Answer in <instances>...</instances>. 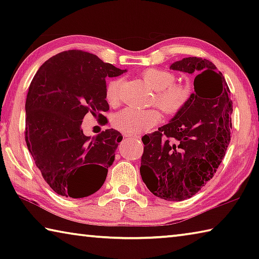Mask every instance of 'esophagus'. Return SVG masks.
Instances as JSON below:
<instances>
[{
    "label": "esophagus",
    "instance_id": "1",
    "mask_svg": "<svg viewBox=\"0 0 259 259\" xmlns=\"http://www.w3.org/2000/svg\"><path fill=\"white\" fill-rule=\"evenodd\" d=\"M129 137L131 138V139H140V136H129Z\"/></svg>",
    "mask_w": 259,
    "mask_h": 259
}]
</instances>
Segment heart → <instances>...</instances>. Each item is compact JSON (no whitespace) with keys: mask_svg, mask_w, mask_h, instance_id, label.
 Wrapping results in <instances>:
<instances>
[{"mask_svg":"<svg viewBox=\"0 0 259 259\" xmlns=\"http://www.w3.org/2000/svg\"><path fill=\"white\" fill-rule=\"evenodd\" d=\"M143 80L156 93L155 102L162 111L169 115L182 111L190 94L185 87L174 85L175 76L164 69L148 68L142 73ZM119 80H112L106 85V99L115 104L119 99ZM160 121V114L155 109H137L128 107L114 115L113 124L124 134L137 135L152 129Z\"/></svg>","mask_w":259,"mask_h":259,"instance_id":"obj_1","label":"heart"}]
</instances>
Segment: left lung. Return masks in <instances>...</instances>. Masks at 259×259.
Returning <instances> with one entry per match:
<instances>
[{"instance_id": "8db88e82", "label": "left lung", "mask_w": 259, "mask_h": 259, "mask_svg": "<svg viewBox=\"0 0 259 259\" xmlns=\"http://www.w3.org/2000/svg\"><path fill=\"white\" fill-rule=\"evenodd\" d=\"M170 69L193 74L195 91L169 123L142 138L140 176L157 198L183 201L213 177L224 159L233 106L225 78L211 61L188 57Z\"/></svg>"}]
</instances>
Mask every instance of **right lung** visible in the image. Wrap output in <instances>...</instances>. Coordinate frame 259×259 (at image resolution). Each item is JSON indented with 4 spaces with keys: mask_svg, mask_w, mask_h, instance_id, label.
Masks as SVG:
<instances>
[{
    "mask_svg": "<svg viewBox=\"0 0 259 259\" xmlns=\"http://www.w3.org/2000/svg\"><path fill=\"white\" fill-rule=\"evenodd\" d=\"M125 72L89 52L68 50L51 57L35 74L25 104V140L57 194L80 199L103 186L122 136L107 129L90 138L81 125L89 112L106 123V77Z\"/></svg>",
    "mask_w": 259,
    "mask_h": 259,
    "instance_id": "right-lung-1",
    "label": "right lung"
}]
</instances>
